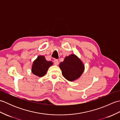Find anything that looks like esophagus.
Returning a JSON list of instances; mask_svg holds the SVG:
<instances>
[{
    "label": "esophagus",
    "instance_id": "esophagus-1",
    "mask_svg": "<svg viewBox=\"0 0 120 120\" xmlns=\"http://www.w3.org/2000/svg\"><path fill=\"white\" fill-rule=\"evenodd\" d=\"M53 63H54V64L56 65H58L59 64V61L57 59H55L53 60Z\"/></svg>",
    "mask_w": 120,
    "mask_h": 120
}]
</instances>
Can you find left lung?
<instances>
[{
	"label": "left lung",
	"mask_w": 120,
	"mask_h": 120,
	"mask_svg": "<svg viewBox=\"0 0 120 120\" xmlns=\"http://www.w3.org/2000/svg\"><path fill=\"white\" fill-rule=\"evenodd\" d=\"M59 67L63 77L70 81L79 78L85 68L82 61L74 54L66 57L64 61L60 63Z\"/></svg>",
	"instance_id": "1"
}]
</instances>
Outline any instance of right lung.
I'll list each match as a JSON object with an SVG mask.
<instances>
[{
    "instance_id": "1",
    "label": "right lung",
    "mask_w": 120,
    "mask_h": 120,
    "mask_svg": "<svg viewBox=\"0 0 120 120\" xmlns=\"http://www.w3.org/2000/svg\"><path fill=\"white\" fill-rule=\"evenodd\" d=\"M52 61H48L44 56H38L32 64V72L39 77L44 76L49 67L52 65Z\"/></svg>"
}]
</instances>
